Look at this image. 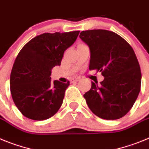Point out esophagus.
I'll return each mask as SVG.
<instances>
[{
	"label": "esophagus",
	"instance_id": "obj_1",
	"mask_svg": "<svg viewBox=\"0 0 149 149\" xmlns=\"http://www.w3.org/2000/svg\"><path fill=\"white\" fill-rule=\"evenodd\" d=\"M80 79H81V78L80 77H73L71 79V81L72 82H77V81H79Z\"/></svg>",
	"mask_w": 149,
	"mask_h": 149
}]
</instances>
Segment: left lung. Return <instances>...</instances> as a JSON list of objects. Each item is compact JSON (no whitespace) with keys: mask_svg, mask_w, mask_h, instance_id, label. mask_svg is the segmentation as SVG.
<instances>
[{"mask_svg":"<svg viewBox=\"0 0 149 149\" xmlns=\"http://www.w3.org/2000/svg\"><path fill=\"white\" fill-rule=\"evenodd\" d=\"M91 51L90 70L102 72L104 80L84 94L91 111L104 120H117L133 107L141 87V70L133 48L124 38L105 29L81 32Z\"/></svg>","mask_w":149,"mask_h":149,"instance_id":"obj_1","label":"left lung"}]
</instances>
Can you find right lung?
<instances>
[{
  "label": "right lung",
  "mask_w": 149,
  "mask_h": 149,
  "mask_svg": "<svg viewBox=\"0 0 149 149\" xmlns=\"http://www.w3.org/2000/svg\"><path fill=\"white\" fill-rule=\"evenodd\" d=\"M79 31L43 33L21 49L12 69L10 91L21 113L33 120L53 116L61 106L70 81H51V70L59 66L63 55Z\"/></svg>",
  "instance_id": "1"
}]
</instances>
